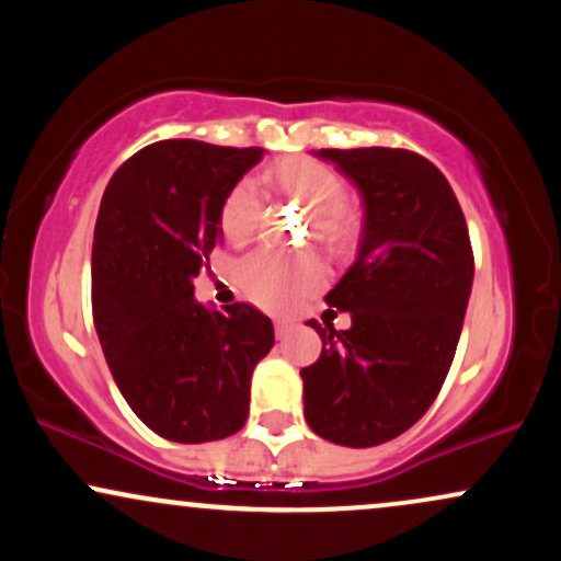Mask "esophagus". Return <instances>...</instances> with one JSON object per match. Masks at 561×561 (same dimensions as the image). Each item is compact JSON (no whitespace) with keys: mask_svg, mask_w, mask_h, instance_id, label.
I'll use <instances>...</instances> for the list:
<instances>
[{"mask_svg":"<svg viewBox=\"0 0 561 561\" xmlns=\"http://www.w3.org/2000/svg\"><path fill=\"white\" fill-rule=\"evenodd\" d=\"M289 330H293V324H289V321H276L274 324V332H276V337H287L289 334Z\"/></svg>","mask_w":561,"mask_h":561,"instance_id":"obj_1","label":"esophagus"}]
</instances>
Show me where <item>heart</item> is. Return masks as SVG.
<instances>
[{"instance_id":"1","label":"heart","mask_w":561,"mask_h":561,"mask_svg":"<svg viewBox=\"0 0 561 561\" xmlns=\"http://www.w3.org/2000/svg\"><path fill=\"white\" fill-rule=\"evenodd\" d=\"M266 184L279 195L298 199L308 210V231L330 250H343L356 237V216L343 203L345 182L337 171L317 158H285L266 171ZM263 199L259 186L248 179L224 195L218 208V229L224 240L242 244L259 227ZM237 287L250 302L266 311H289L300 298L324 285V266L317 255L295 259L259 250L237 266Z\"/></svg>"}]
</instances>
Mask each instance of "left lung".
<instances>
[{"mask_svg":"<svg viewBox=\"0 0 561 561\" xmlns=\"http://www.w3.org/2000/svg\"><path fill=\"white\" fill-rule=\"evenodd\" d=\"M313 156L356 186L364 229L356 261L324 298L351 327L308 321L324 347L300 369L306 422L337 446L369 448L405 433L440 392L472 293V244L427 158L392 147Z\"/></svg>","mask_w":561,"mask_h":561,"instance_id":"8db88e82","label":"left lung"}]
</instances>
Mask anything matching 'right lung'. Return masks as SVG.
Returning a JSON list of instances; mask_svg holds the SVG:
<instances>
[{
  "label": "right lung",
  "instance_id": "obj_1",
  "mask_svg": "<svg viewBox=\"0 0 561 561\" xmlns=\"http://www.w3.org/2000/svg\"><path fill=\"white\" fill-rule=\"evenodd\" d=\"M261 158V147L163 139L128 158L102 195L96 337L121 396L165 440L234 435L248 420L255 364L274 345L259 308L210 311L195 300V276L221 242V199Z\"/></svg>",
  "mask_w": 561,
  "mask_h": 561
}]
</instances>
